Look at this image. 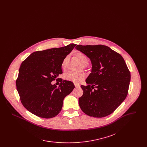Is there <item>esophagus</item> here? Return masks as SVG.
<instances>
[{"mask_svg":"<svg viewBox=\"0 0 147 147\" xmlns=\"http://www.w3.org/2000/svg\"><path fill=\"white\" fill-rule=\"evenodd\" d=\"M74 85H75V86H76V88H78V87H79V86H80V85H79V84H76V83H74Z\"/></svg>","mask_w":147,"mask_h":147,"instance_id":"esophagus-1","label":"esophagus"}]
</instances>
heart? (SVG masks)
Returning a JSON list of instances; mask_svg holds the SVG:
<instances>
[{"label":"heart","mask_w":147,"mask_h":147,"mask_svg":"<svg viewBox=\"0 0 147 147\" xmlns=\"http://www.w3.org/2000/svg\"><path fill=\"white\" fill-rule=\"evenodd\" d=\"M76 57H77L78 60L79 61V62L81 63L82 65H83L85 63H89L88 59L82 53H80V52L78 53L76 55ZM67 59H68V57H65L64 59L62 64V67H65V63H66V61H67ZM84 75L83 74L76 73H74V72H69L65 75V79L67 80L71 81L76 83H79L84 78Z\"/></svg>","instance_id":"b5f03b06"}]
</instances>
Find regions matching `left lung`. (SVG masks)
I'll return each mask as SVG.
<instances>
[{
    "label": "left lung",
    "mask_w": 147,
    "mask_h": 147,
    "mask_svg": "<svg viewBox=\"0 0 147 147\" xmlns=\"http://www.w3.org/2000/svg\"><path fill=\"white\" fill-rule=\"evenodd\" d=\"M76 48L89 58L92 64L91 73L85 81L88 85H81L83 95L79 98V106L89 116H107L128 94L131 74L125 61L104 45H77Z\"/></svg>",
    "instance_id": "left-lung-1"
}]
</instances>
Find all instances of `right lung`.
Returning a JSON list of instances; mask_svg holds the SVG:
<instances>
[{
  "label": "right lung",
  "mask_w": 147,
  "mask_h": 147,
  "mask_svg": "<svg viewBox=\"0 0 147 147\" xmlns=\"http://www.w3.org/2000/svg\"><path fill=\"white\" fill-rule=\"evenodd\" d=\"M77 45L36 51L22 62L16 81L23 106L36 116L50 119L62 110L63 100L75 88L61 80L58 88L51 82L62 74V64Z\"/></svg>",
  "instance_id": "1"
}]
</instances>
